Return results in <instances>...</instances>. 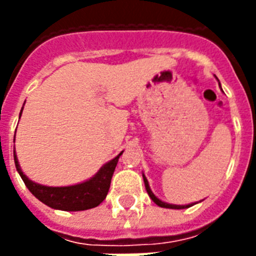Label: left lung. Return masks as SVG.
<instances>
[{"instance_id":"left-lung-1","label":"left lung","mask_w":256,"mask_h":256,"mask_svg":"<svg viewBox=\"0 0 256 256\" xmlns=\"http://www.w3.org/2000/svg\"><path fill=\"white\" fill-rule=\"evenodd\" d=\"M144 187H146V191H148V196L152 199V202L156 203V204H158L160 207H164V208H175V210H180V208H187V207L192 206V204H183V206H179V204H168V203L166 202H162L160 199H158L156 196V195L152 194V188H150V186H148V179H146V176L144 175Z\"/></svg>"}]
</instances>
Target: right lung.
<instances>
[{
  "label": "right lung",
  "instance_id": "right-lung-1",
  "mask_svg": "<svg viewBox=\"0 0 256 256\" xmlns=\"http://www.w3.org/2000/svg\"><path fill=\"white\" fill-rule=\"evenodd\" d=\"M122 152L118 154L114 160L104 164L100 170L88 180L74 184V186L65 187L42 186V184L30 180L22 172L16 152H14V164H16V168L20 172L22 180L29 188L30 192L36 198L40 199L42 203H45L46 206L62 211H82L96 207L104 202V199L106 198L108 192V188H110L112 174H114V170H116V166Z\"/></svg>",
  "mask_w": 256,
  "mask_h": 256
}]
</instances>
